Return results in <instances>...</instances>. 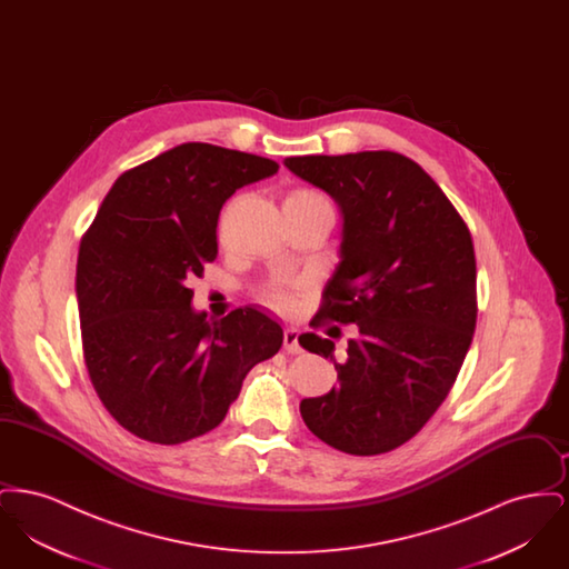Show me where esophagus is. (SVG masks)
I'll return each instance as SVG.
<instances>
[{
    "label": "esophagus",
    "instance_id": "obj_1",
    "mask_svg": "<svg viewBox=\"0 0 569 569\" xmlns=\"http://www.w3.org/2000/svg\"><path fill=\"white\" fill-rule=\"evenodd\" d=\"M283 348H286V352L288 353L302 352V348H300V343H298L297 328H286V332H283Z\"/></svg>",
    "mask_w": 569,
    "mask_h": 569
}]
</instances>
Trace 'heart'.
<instances>
[{"mask_svg": "<svg viewBox=\"0 0 569 569\" xmlns=\"http://www.w3.org/2000/svg\"><path fill=\"white\" fill-rule=\"evenodd\" d=\"M313 196H318V193H313V191L309 190H297L292 191L288 198H313ZM264 297H267V300H271L272 305L281 307V309L292 305V298H290V295H288L281 286H271V288L264 292Z\"/></svg>", "mask_w": 569, "mask_h": 569, "instance_id": "b5f03b06", "label": "heart"}]
</instances>
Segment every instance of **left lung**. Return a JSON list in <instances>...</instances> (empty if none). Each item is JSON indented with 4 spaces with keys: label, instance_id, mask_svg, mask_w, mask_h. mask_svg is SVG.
Here are the masks:
<instances>
[{
    "label": "left lung",
    "instance_id": "8db88e82",
    "mask_svg": "<svg viewBox=\"0 0 569 569\" xmlns=\"http://www.w3.org/2000/svg\"><path fill=\"white\" fill-rule=\"evenodd\" d=\"M286 166L330 193L343 216L341 262L311 325L358 326L341 362L330 339L298 337L305 350L332 360L339 381L325 397L302 399L300 416L341 452H390L443 403L471 346L478 297L469 228L401 153L302 156Z\"/></svg>",
    "mask_w": 569,
    "mask_h": 569
}]
</instances>
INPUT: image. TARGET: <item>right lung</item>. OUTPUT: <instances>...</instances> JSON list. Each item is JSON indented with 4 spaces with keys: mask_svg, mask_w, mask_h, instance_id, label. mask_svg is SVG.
<instances>
[{
    "mask_svg": "<svg viewBox=\"0 0 569 569\" xmlns=\"http://www.w3.org/2000/svg\"><path fill=\"white\" fill-rule=\"evenodd\" d=\"M279 163L186 142L123 172L82 237L77 298L82 353L110 416L163 446L213 431L283 330L258 307L209 320L190 281L217 258V219Z\"/></svg>",
    "mask_w": 569,
    "mask_h": 569,
    "instance_id": "obj_1",
    "label": "right lung"
}]
</instances>
